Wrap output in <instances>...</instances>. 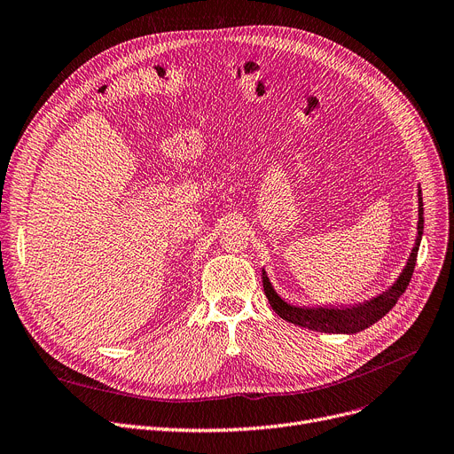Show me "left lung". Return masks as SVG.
<instances>
[{"mask_svg": "<svg viewBox=\"0 0 454 454\" xmlns=\"http://www.w3.org/2000/svg\"><path fill=\"white\" fill-rule=\"evenodd\" d=\"M423 237V199H421V187L418 185V233L416 241L411 250V255L404 263L403 270L395 278V281L390 285L387 291L373 296L372 300H366L363 303L349 305V307H298L291 305L274 291L272 283L265 272L261 270V279H263V291L269 298L270 307L279 315L283 320L291 324L307 327L311 331L320 333H344V335H353V333H359L375 322L383 318L390 309L397 303L399 296L407 289V285L412 278L414 267H416V257L419 250V243Z\"/></svg>", "mask_w": 454, "mask_h": 454, "instance_id": "left-lung-1", "label": "left lung"}]
</instances>
